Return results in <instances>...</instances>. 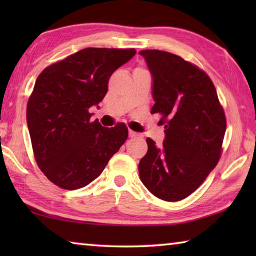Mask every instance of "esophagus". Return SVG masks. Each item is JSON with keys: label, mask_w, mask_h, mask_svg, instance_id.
<instances>
[{"label": "esophagus", "mask_w": 256, "mask_h": 256, "mask_svg": "<svg viewBox=\"0 0 256 256\" xmlns=\"http://www.w3.org/2000/svg\"><path fill=\"white\" fill-rule=\"evenodd\" d=\"M128 136L130 138H136V136H140V134L136 133V132H134V131H131V130H130V131H128Z\"/></svg>", "instance_id": "34e87169"}]
</instances>
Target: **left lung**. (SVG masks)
<instances>
[{"label":"left lung","instance_id":"1","mask_svg":"<svg viewBox=\"0 0 256 256\" xmlns=\"http://www.w3.org/2000/svg\"><path fill=\"white\" fill-rule=\"evenodd\" d=\"M152 78L154 105L164 140L146 138L148 152L138 164L141 182L154 196L175 202L192 194L218 164L226 118L206 73L180 56L141 50Z\"/></svg>","mask_w":256,"mask_h":256}]
</instances>
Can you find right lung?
I'll return each instance as SVG.
<instances>
[{
	"label": "right lung",
	"mask_w": 256,
	"mask_h": 256,
	"mask_svg": "<svg viewBox=\"0 0 256 256\" xmlns=\"http://www.w3.org/2000/svg\"><path fill=\"white\" fill-rule=\"evenodd\" d=\"M136 50L84 48L46 68L27 105V124L38 167L52 183L76 190L92 183L126 141L123 123L104 128L89 108L108 90L115 70Z\"/></svg>",
	"instance_id": "right-lung-1"
}]
</instances>
